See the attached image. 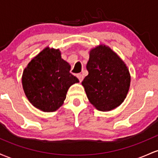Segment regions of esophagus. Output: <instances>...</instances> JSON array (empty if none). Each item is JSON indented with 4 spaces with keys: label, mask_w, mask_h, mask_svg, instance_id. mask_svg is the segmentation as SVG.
I'll return each mask as SVG.
<instances>
[{
    "label": "esophagus",
    "mask_w": 158,
    "mask_h": 158,
    "mask_svg": "<svg viewBox=\"0 0 158 158\" xmlns=\"http://www.w3.org/2000/svg\"><path fill=\"white\" fill-rule=\"evenodd\" d=\"M77 77L78 78V79H79V81H80V82L83 80V78H84L82 74H81V73H78L77 75Z\"/></svg>",
    "instance_id": "34e87169"
}]
</instances>
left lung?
I'll use <instances>...</instances> for the list:
<instances>
[{
  "instance_id": "8db88e82",
  "label": "left lung",
  "mask_w": 158,
  "mask_h": 158,
  "mask_svg": "<svg viewBox=\"0 0 158 158\" xmlns=\"http://www.w3.org/2000/svg\"><path fill=\"white\" fill-rule=\"evenodd\" d=\"M88 75L81 85L97 110L108 111L120 106L129 90L131 77L124 61L109 47L99 44L90 50Z\"/></svg>"
}]
</instances>
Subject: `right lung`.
Wrapping results in <instances>:
<instances>
[{
    "label": "right lung",
    "instance_id": "obj_1",
    "mask_svg": "<svg viewBox=\"0 0 158 158\" xmlns=\"http://www.w3.org/2000/svg\"><path fill=\"white\" fill-rule=\"evenodd\" d=\"M70 70L59 49L47 47L34 57L22 75L23 91L32 106L44 112L60 108L69 88L79 81Z\"/></svg>",
    "mask_w": 158,
    "mask_h": 158
}]
</instances>
